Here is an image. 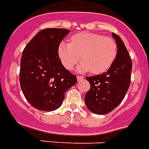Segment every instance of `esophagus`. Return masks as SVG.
Instances as JSON below:
<instances>
[{
    "label": "esophagus",
    "mask_w": 149,
    "mask_h": 149,
    "mask_svg": "<svg viewBox=\"0 0 149 149\" xmlns=\"http://www.w3.org/2000/svg\"><path fill=\"white\" fill-rule=\"evenodd\" d=\"M84 77H81V76H78L77 77V80L78 81H80V80H82V79H84Z\"/></svg>",
    "instance_id": "34e87169"
}]
</instances>
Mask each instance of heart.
I'll return each mask as SVG.
<instances>
[{"label": "heart", "instance_id": "b5f03b06", "mask_svg": "<svg viewBox=\"0 0 149 149\" xmlns=\"http://www.w3.org/2000/svg\"><path fill=\"white\" fill-rule=\"evenodd\" d=\"M118 52L115 41L109 37L91 32H80L71 37L70 43L61 42L58 53L62 63L72 70L81 58L77 67L79 72L91 71L99 74L111 67Z\"/></svg>", "mask_w": 149, "mask_h": 149}]
</instances>
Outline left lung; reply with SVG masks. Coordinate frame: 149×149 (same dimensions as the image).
Returning a JSON list of instances; mask_svg holds the SVG:
<instances>
[{"label":"left lung","mask_w":149,"mask_h":149,"mask_svg":"<svg viewBox=\"0 0 149 149\" xmlns=\"http://www.w3.org/2000/svg\"><path fill=\"white\" fill-rule=\"evenodd\" d=\"M112 37L118 52L111 67L102 74L86 78L91 89L84 100L86 107L96 114H106L115 109L125 97L131 83V57L121 38L114 33Z\"/></svg>","instance_id":"left-lung-1"}]
</instances>
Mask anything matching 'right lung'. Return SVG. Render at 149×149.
Returning <instances> with one entry per match:
<instances>
[{
  "mask_svg": "<svg viewBox=\"0 0 149 149\" xmlns=\"http://www.w3.org/2000/svg\"><path fill=\"white\" fill-rule=\"evenodd\" d=\"M69 33L65 29H43L23 51L21 88L28 102L39 111L58 109L65 92L77 84V77L63 66L58 57V45Z\"/></svg>",
  "mask_w": 149,
  "mask_h": 149,
  "instance_id": "1",
  "label": "right lung"
}]
</instances>
